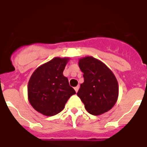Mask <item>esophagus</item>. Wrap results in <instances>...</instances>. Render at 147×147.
I'll use <instances>...</instances> for the list:
<instances>
[{"label":"esophagus","instance_id":"obj_1","mask_svg":"<svg viewBox=\"0 0 147 147\" xmlns=\"http://www.w3.org/2000/svg\"><path fill=\"white\" fill-rule=\"evenodd\" d=\"M78 89H79V86H76V88H75V91H76V92H78Z\"/></svg>","mask_w":147,"mask_h":147}]
</instances>
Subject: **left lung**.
I'll return each instance as SVG.
<instances>
[{
	"mask_svg": "<svg viewBox=\"0 0 147 147\" xmlns=\"http://www.w3.org/2000/svg\"><path fill=\"white\" fill-rule=\"evenodd\" d=\"M83 72L84 82L81 84L77 95L92 115H100L111 109L116 104L119 94L118 82L108 67L92 56L78 60Z\"/></svg>",
	"mask_w": 147,
	"mask_h": 147,
	"instance_id": "1",
	"label": "left lung"
}]
</instances>
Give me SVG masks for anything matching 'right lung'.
Returning a JSON list of instances; mask_svg holds the SVG:
<instances>
[{
  "mask_svg": "<svg viewBox=\"0 0 147 147\" xmlns=\"http://www.w3.org/2000/svg\"><path fill=\"white\" fill-rule=\"evenodd\" d=\"M69 58L55 57L39 66L28 82L27 93L32 107L45 116H53L64 109L69 98L76 94L63 71Z\"/></svg>",
  "mask_w": 147,
  "mask_h": 147,
  "instance_id": "1",
  "label": "right lung"
}]
</instances>
